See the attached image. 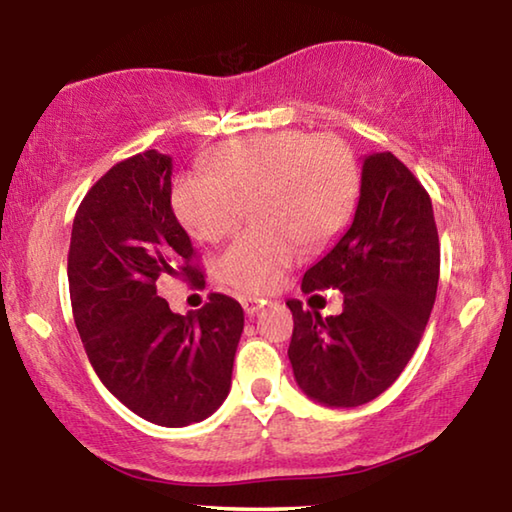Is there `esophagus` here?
Masks as SVG:
<instances>
[{
  "instance_id": "34e87169",
  "label": "esophagus",
  "mask_w": 512,
  "mask_h": 512,
  "mask_svg": "<svg viewBox=\"0 0 512 512\" xmlns=\"http://www.w3.org/2000/svg\"><path fill=\"white\" fill-rule=\"evenodd\" d=\"M241 307H244L248 316H255L257 311L264 307V300L262 298H241Z\"/></svg>"
}]
</instances>
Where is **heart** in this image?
I'll return each instance as SVG.
<instances>
[{
  "label": "heart",
  "mask_w": 512,
  "mask_h": 512,
  "mask_svg": "<svg viewBox=\"0 0 512 512\" xmlns=\"http://www.w3.org/2000/svg\"><path fill=\"white\" fill-rule=\"evenodd\" d=\"M201 169L173 183V214L192 237L219 241L239 228L250 205L259 225L219 259L221 282L244 296L273 291L296 266L302 244H334L359 196L357 155L332 133L282 131L230 142L207 153Z\"/></svg>",
  "instance_id": "1"
}]
</instances>
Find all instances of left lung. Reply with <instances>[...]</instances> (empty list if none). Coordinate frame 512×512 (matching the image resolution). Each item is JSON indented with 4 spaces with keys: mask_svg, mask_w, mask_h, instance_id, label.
<instances>
[{
    "mask_svg": "<svg viewBox=\"0 0 512 512\" xmlns=\"http://www.w3.org/2000/svg\"><path fill=\"white\" fill-rule=\"evenodd\" d=\"M440 244L427 189L393 153L363 160L354 221L302 277V291L339 289L323 318L289 300V361L298 386L327 406H361L402 375L436 300Z\"/></svg>",
    "mask_w": 512,
    "mask_h": 512,
    "instance_id": "1",
    "label": "left lung"
}]
</instances>
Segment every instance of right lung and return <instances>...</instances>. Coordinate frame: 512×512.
Segmentation results:
<instances>
[{"label":"right lung","mask_w":512,"mask_h":512,"mask_svg":"<svg viewBox=\"0 0 512 512\" xmlns=\"http://www.w3.org/2000/svg\"><path fill=\"white\" fill-rule=\"evenodd\" d=\"M171 158L155 149L117 162L79 205L67 255L69 298L103 386L160 427L201 422L230 393L244 309L223 293L173 314L158 280L205 273L171 210Z\"/></svg>","instance_id":"add662e5"}]
</instances>
